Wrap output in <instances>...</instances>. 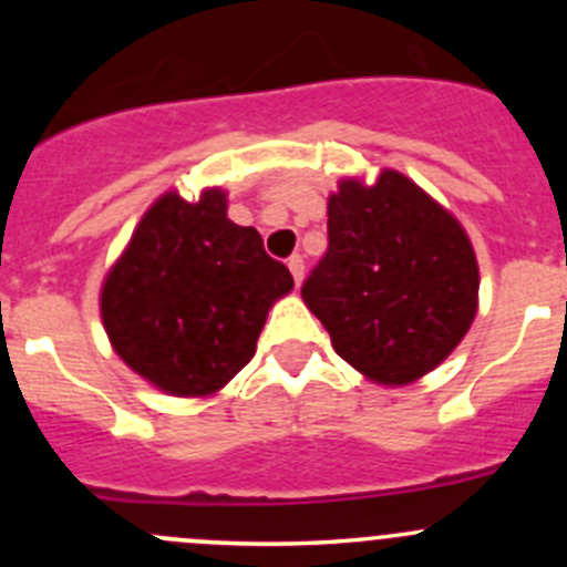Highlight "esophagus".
I'll use <instances>...</instances> for the list:
<instances>
[{
  "label": "esophagus",
  "instance_id": "obj_1",
  "mask_svg": "<svg viewBox=\"0 0 567 567\" xmlns=\"http://www.w3.org/2000/svg\"><path fill=\"white\" fill-rule=\"evenodd\" d=\"M288 268H290V274H293L296 285H301V279H305V257L290 255L288 257Z\"/></svg>",
  "mask_w": 567,
  "mask_h": 567
}]
</instances>
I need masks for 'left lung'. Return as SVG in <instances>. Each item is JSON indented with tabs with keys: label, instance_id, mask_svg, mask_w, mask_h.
I'll use <instances>...</instances> for the list:
<instances>
[{
	"label": "left lung",
	"instance_id": "left-lung-1",
	"mask_svg": "<svg viewBox=\"0 0 567 567\" xmlns=\"http://www.w3.org/2000/svg\"><path fill=\"white\" fill-rule=\"evenodd\" d=\"M466 233L409 177L342 181L329 249L301 285L334 351L379 384L416 381L453 353L477 312Z\"/></svg>",
	"mask_w": 567,
	"mask_h": 567
}]
</instances>
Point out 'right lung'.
<instances>
[{"mask_svg": "<svg viewBox=\"0 0 567 567\" xmlns=\"http://www.w3.org/2000/svg\"><path fill=\"white\" fill-rule=\"evenodd\" d=\"M293 288L255 227L227 219V199L164 194L109 271L101 318L114 351L158 390L197 398L255 357L268 310Z\"/></svg>", "mask_w": 567, "mask_h": 567, "instance_id": "1", "label": "right lung"}]
</instances>
